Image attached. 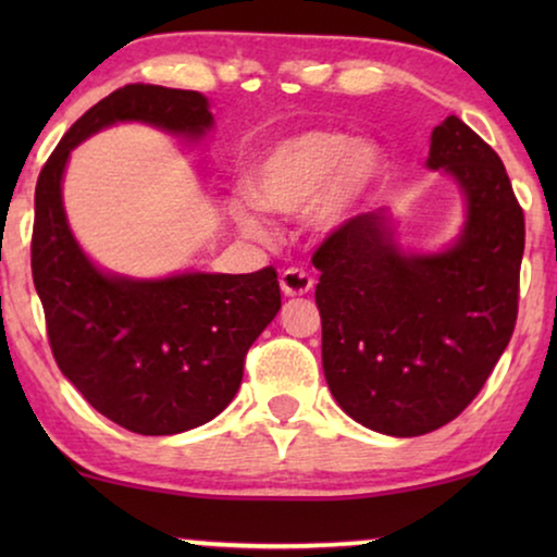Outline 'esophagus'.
<instances>
[{
    "mask_svg": "<svg viewBox=\"0 0 557 557\" xmlns=\"http://www.w3.org/2000/svg\"><path fill=\"white\" fill-rule=\"evenodd\" d=\"M314 288V278L301 269H286L281 273V292L284 296H307Z\"/></svg>",
    "mask_w": 557,
    "mask_h": 557,
    "instance_id": "esophagus-1",
    "label": "esophagus"
}]
</instances>
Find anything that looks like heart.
<instances>
[{"mask_svg":"<svg viewBox=\"0 0 557 557\" xmlns=\"http://www.w3.org/2000/svg\"><path fill=\"white\" fill-rule=\"evenodd\" d=\"M387 170L385 151L375 141H355L337 128H309L271 144L248 164L246 193L257 208L276 215H296L311 205L309 225L330 233L383 187ZM252 206L233 197L227 212L243 235L265 238Z\"/></svg>","mask_w":557,"mask_h":557,"instance_id":"b5f03b06","label":"heart"}]
</instances>
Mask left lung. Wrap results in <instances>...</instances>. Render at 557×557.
<instances>
[{"instance_id": "obj_1", "label": "left lung", "mask_w": 557, "mask_h": 557, "mask_svg": "<svg viewBox=\"0 0 557 557\" xmlns=\"http://www.w3.org/2000/svg\"><path fill=\"white\" fill-rule=\"evenodd\" d=\"M429 170L463 197L459 238L410 253L391 212L347 220L314 253L322 271L326 385L349 418L387 436H423L482 391L517 322L524 215L507 170L461 119L433 128Z\"/></svg>"}]
</instances>
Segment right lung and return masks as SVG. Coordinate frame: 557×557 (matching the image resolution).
<instances>
[{"label": "right lung", "instance_id": "right-lung-1", "mask_svg": "<svg viewBox=\"0 0 557 557\" xmlns=\"http://www.w3.org/2000/svg\"><path fill=\"white\" fill-rule=\"evenodd\" d=\"M121 121L200 141L215 126L197 90L124 86L67 128L35 187L33 281L52 355L98 413L141 436H172L223 413L243 362L281 309L276 271L132 278L90 261L67 225L71 151Z\"/></svg>", "mask_w": 557, "mask_h": 557}]
</instances>
